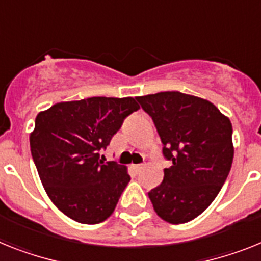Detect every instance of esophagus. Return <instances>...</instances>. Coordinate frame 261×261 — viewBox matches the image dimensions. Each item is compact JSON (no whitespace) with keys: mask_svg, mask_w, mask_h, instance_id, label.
<instances>
[{"mask_svg":"<svg viewBox=\"0 0 261 261\" xmlns=\"http://www.w3.org/2000/svg\"><path fill=\"white\" fill-rule=\"evenodd\" d=\"M133 167H134L135 171L139 172V171H142V170H143V168H144V164H135V166H133Z\"/></svg>","mask_w":261,"mask_h":261,"instance_id":"34e87169","label":"esophagus"}]
</instances>
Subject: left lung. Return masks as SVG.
Segmentation results:
<instances>
[{
  "instance_id": "1",
  "label": "left lung",
  "mask_w": 261,
  "mask_h": 261,
  "mask_svg": "<svg viewBox=\"0 0 261 261\" xmlns=\"http://www.w3.org/2000/svg\"><path fill=\"white\" fill-rule=\"evenodd\" d=\"M137 100L154 120L164 158L171 162L148 198L164 222H190L208 208L228 176L233 159L231 120L210 100L180 91Z\"/></svg>"
}]
</instances>
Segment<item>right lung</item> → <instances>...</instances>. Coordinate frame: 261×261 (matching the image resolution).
Masks as SVG:
<instances>
[{
  "mask_svg": "<svg viewBox=\"0 0 261 261\" xmlns=\"http://www.w3.org/2000/svg\"><path fill=\"white\" fill-rule=\"evenodd\" d=\"M138 109L133 97H91L38 113L33 161L50 200L70 219L98 224L114 212L130 175L126 166L99 159V151Z\"/></svg>",
  "mask_w": 261,
  "mask_h": 261,
  "instance_id": "obj_1",
  "label": "right lung"
}]
</instances>
